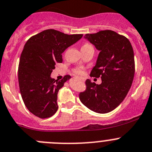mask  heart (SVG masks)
<instances>
[{
    "mask_svg": "<svg viewBox=\"0 0 152 152\" xmlns=\"http://www.w3.org/2000/svg\"><path fill=\"white\" fill-rule=\"evenodd\" d=\"M89 46H91L89 44H84L83 46H82V48H86V47H89ZM75 74L77 75H83V69H80V68H78V69H75Z\"/></svg>",
    "mask_w": 152,
    "mask_h": 152,
    "instance_id": "heart-1",
    "label": "heart"
}]
</instances>
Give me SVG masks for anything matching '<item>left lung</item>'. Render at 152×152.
Segmentation results:
<instances>
[{"mask_svg": "<svg viewBox=\"0 0 152 152\" xmlns=\"http://www.w3.org/2000/svg\"><path fill=\"white\" fill-rule=\"evenodd\" d=\"M84 38L100 51L90 75L100 77L102 82L96 84L87 79L86 90L79 98L91 110L107 113L123 102L131 88L135 72L134 50L126 37L113 30L87 34Z\"/></svg>", "mask_w": 152, "mask_h": 152, "instance_id": "8db88e82", "label": "left lung"}]
</instances>
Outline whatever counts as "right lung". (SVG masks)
<instances>
[{
    "instance_id": "1",
    "label": "right lung",
    "mask_w": 152,
    "mask_h": 152,
    "mask_svg": "<svg viewBox=\"0 0 152 152\" xmlns=\"http://www.w3.org/2000/svg\"><path fill=\"white\" fill-rule=\"evenodd\" d=\"M82 37L49 29L30 37L24 45L18 65V84L26 107L36 116L49 118L57 112V93L71 77L66 75L58 80L51 78L50 74L63 62L64 50Z\"/></svg>"
}]
</instances>
